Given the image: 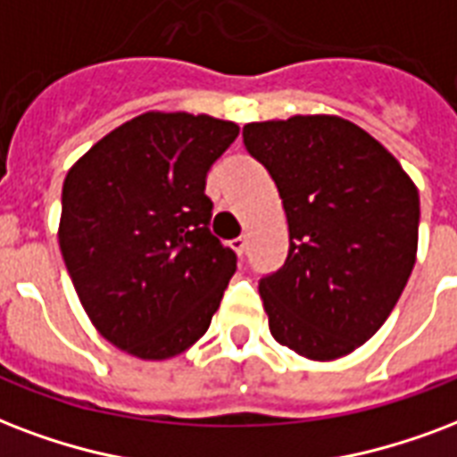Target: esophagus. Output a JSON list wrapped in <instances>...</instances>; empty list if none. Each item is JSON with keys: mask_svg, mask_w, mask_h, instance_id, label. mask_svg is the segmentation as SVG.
Instances as JSON below:
<instances>
[{"mask_svg": "<svg viewBox=\"0 0 457 457\" xmlns=\"http://www.w3.org/2000/svg\"><path fill=\"white\" fill-rule=\"evenodd\" d=\"M229 246H232V249H235V252L242 256V253L246 252V246H249V239H246V237H237V239H232V242H229Z\"/></svg>", "mask_w": 457, "mask_h": 457, "instance_id": "34e87169", "label": "esophagus"}]
</instances>
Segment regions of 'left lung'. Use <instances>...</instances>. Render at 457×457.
<instances>
[{
    "mask_svg": "<svg viewBox=\"0 0 457 457\" xmlns=\"http://www.w3.org/2000/svg\"><path fill=\"white\" fill-rule=\"evenodd\" d=\"M283 198L290 249L259 283L270 336L330 361L391 316L417 259L420 191L374 136L337 114L244 124Z\"/></svg>",
    "mask_w": 457,
    "mask_h": 457,
    "instance_id": "8db88e82",
    "label": "left lung"
}]
</instances>
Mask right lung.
<instances>
[{
    "label": "right lung",
    "instance_id": "1",
    "mask_svg": "<svg viewBox=\"0 0 457 457\" xmlns=\"http://www.w3.org/2000/svg\"><path fill=\"white\" fill-rule=\"evenodd\" d=\"M237 134L211 114L151 110L66 172L59 249L90 323L121 353L172 360L211 326L237 256L208 229L205 174Z\"/></svg>",
    "mask_w": 457,
    "mask_h": 457
}]
</instances>
